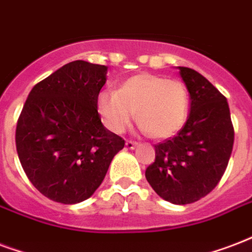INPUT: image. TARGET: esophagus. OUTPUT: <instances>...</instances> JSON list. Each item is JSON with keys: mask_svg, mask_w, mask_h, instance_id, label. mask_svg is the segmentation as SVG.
<instances>
[{"mask_svg": "<svg viewBox=\"0 0 252 252\" xmlns=\"http://www.w3.org/2000/svg\"><path fill=\"white\" fill-rule=\"evenodd\" d=\"M126 147L128 148V149H134V148L139 147V144L134 143V141H130V140H128V141L126 143Z\"/></svg>", "mask_w": 252, "mask_h": 252, "instance_id": "obj_1", "label": "esophagus"}]
</instances>
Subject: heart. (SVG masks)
<instances>
[{"instance_id":"obj_1","label":"heart","mask_w":252,"mask_h":252,"mask_svg":"<svg viewBox=\"0 0 252 252\" xmlns=\"http://www.w3.org/2000/svg\"><path fill=\"white\" fill-rule=\"evenodd\" d=\"M104 126L123 133L134 118L153 139H168L185 124L189 113V92L177 79L162 75H133L123 80L118 91H101L96 101Z\"/></svg>"}]
</instances>
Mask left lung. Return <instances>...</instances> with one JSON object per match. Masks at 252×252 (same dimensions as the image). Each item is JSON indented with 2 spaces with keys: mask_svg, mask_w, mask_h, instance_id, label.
<instances>
[{
  "mask_svg": "<svg viewBox=\"0 0 252 252\" xmlns=\"http://www.w3.org/2000/svg\"><path fill=\"white\" fill-rule=\"evenodd\" d=\"M190 95V113L174 137L155 145L156 160L145 177L161 198L176 205L198 201L220 181L233 152L228 103L209 80L178 67Z\"/></svg>",
  "mask_w": 252,
  "mask_h": 252,
  "instance_id": "8db88e82",
  "label": "left lung"
}]
</instances>
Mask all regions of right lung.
Returning a JSON list of instances; mask_svg holds the SVG:
<instances>
[{
	"label": "right lung",
	"instance_id": "add662e5",
	"mask_svg": "<svg viewBox=\"0 0 252 252\" xmlns=\"http://www.w3.org/2000/svg\"><path fill=\"white\" fill-rule=\"evenodd\" d=\"M107 66L74 61L36 83L15 129L19 161L32 185L55 202L90 198L124 140L101 124L97 96Z\"/></svg>",
	"mask_w": 252,
	"mask_h": 252
}]
</instances>
